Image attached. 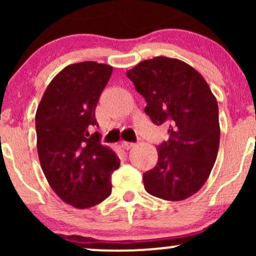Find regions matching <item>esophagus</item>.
I'll return each instance as SVG.
<instances>
[{
  "label": "esophagus",
  "instance_id": "34e87169",
  "mask_svg": "<svg viewBox=\"0 0 256 256\" xmlns=\"http://www.w3.org/2000/svg\"><path fill=\"white\" fill-rule=\"evenodd\" d=\"M122 146L126 150H128V149H131L132 146H134V142H128V140H124V142L122 143Z\"/></svg>",
  "mask_w": 256,
  "mask_h": 256
}]
</instances>
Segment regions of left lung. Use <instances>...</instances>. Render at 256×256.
<instances>
[{
	"label": "left lung",
	"instance_id": "obj_1",
	"mask_svg": "<svg viewBox=\"0 0 256 256\" xmlns=\"http://www.w3.org/2000/svg\"><path fill=\"white\" fill-rule=\"evenodd\" d=\"M126 76L146 102L156 125L168 124V140L158 146V164L143 174L155 198L182 201L196 194L212 171L219 149L218 104L208 84L177 58L144 60Z\"/></svg>",
	"mask_w": 256,
	"mask_h": 256
}]
</instances>
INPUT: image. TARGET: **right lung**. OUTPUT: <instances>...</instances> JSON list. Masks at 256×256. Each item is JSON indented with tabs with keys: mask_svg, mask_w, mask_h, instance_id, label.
<instances>
[{
	"mask_svg": "<svg viewBox=\"0 0 256 256\" xmlns=\"http://www.w3.org/2000/svg\"><path fill=\"white\" fill-rule=\"evenodd\" d=\"M113 67L94 61L64 67L46 88L36 113L37 150L46 180L76 208L101 204L112 192L110 176L120 166L101 146L95 110Z\"/></svg>",
	"mask_w": 256,
	"mask_h": 256,
	"instance_id": "1",
	"label": "right lung"
}]
</instances>
